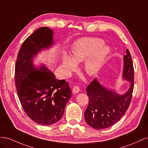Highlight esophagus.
I'll return each mask as SVG.
<instances>
[{
	"mask_svg": "<svg viewBox=\"0 0 148 148\" xmlns=\"http://www.w3.org/2000/svg\"><path fill=\"white\" fill-rule=\"evenodd\" d=\"M79 88L77 86H75L73 87V90H72V92L73 94H77L79 92Z\"/></svg>",
	"mask_w": 148,
	"mask_h": 148,
	"instance_id": "obj_1",
	"label": "esophagus"
}]
</instances>
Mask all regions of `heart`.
I'll list each match as a JSON object with an SVG mask.
<instances>
[{
	"label": "heart",
	"instance_id": "b5f03b06",
	"mask_svg": "<svg viewBox=\"0 0 148 148\" xmlns=\"http://www.w3.org/2000/svg\"><path fill=\"white\" fill-rule=\"evenodd\" d=\"M99 38H82L74 42L72 57L66 53L62 56V64L66 74L76 69L77 63L84 60L83 68L89 76L93 77L99 72L110 52L109 47L104 45Z\"/></svg>",
	"mask_w": 148,
	"mask_h": 148
}]
</instances>
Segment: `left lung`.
<instances>
[{
    "label": "left lung",
    "mask_w": 148,
    "mask_h": 148,
    "mask_svg": "<svg viewBox=\"0 0 148 148\" xmlns=\"http://www.w3.org/2000/svg\"><path fill=\"white\" fill-rule=\"evenodd\" d=\"M123 57L122 79L130 82V87L123 94L102 85L97 78L87 86L89 104L84 112L86 123L93 128H109L117 123L126 112L130 104L134 85V69L129 51Z\"/></svg>",
    "instance_id": "1"
}]
</instances>
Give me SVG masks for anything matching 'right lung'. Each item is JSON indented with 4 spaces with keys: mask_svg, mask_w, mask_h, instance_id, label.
<instances>
[{
    "mask_svg": "<svg viewBox=\"0 0 148 148\" xmlns=\"http://www.w3.org/2000/svg\"><path fill=\"white\" fill-rule=\"evenodd\" d=\"M53 31L48 27L36 30L22 44L16 61V91L23 110L36 123L51 125L63 116L71 97L68 82L57 79L44 64L36 66L34 59L51 47Z\"/></svg>",
    "mask_w": 148,
    "mask_h": 148,
    "instance_id": "right-lung-1",
    "label": "right lung"
}]
</instances>
